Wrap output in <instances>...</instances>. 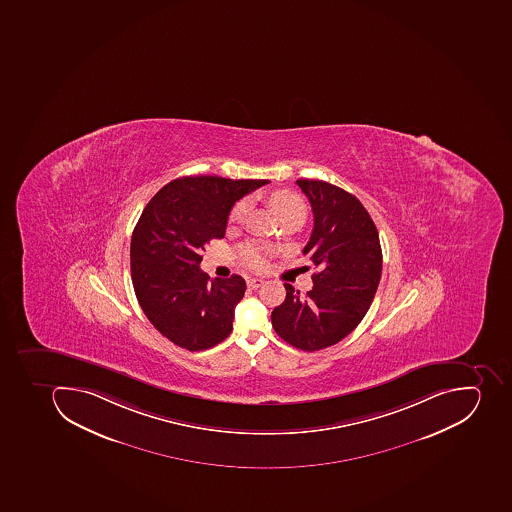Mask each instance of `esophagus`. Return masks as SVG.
Masks as SVG:
<instances>
[{
	"label": "esophagus",
	"instance_id": "obj_1",
	"mask_svg": "<svg viewBox=\"0 0 512 512\" xmlns=\"http://www.w3.org/2000/svg\"><path fill=\"white\" fill-rule=\"evenodd\" d=\"M262 283H264V280L258 279V277H253V279L246 280V285H248L250 288H253V290L262 287Z\"/></svg>",
	"mask_w": 512,
	"mask_h": 512
}]
</instances>
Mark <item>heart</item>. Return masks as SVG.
<instances>
[{
    "mask_svg": "<svg viewBox=\"0 0 512 512\" xmlns=\"http://www.w3.org/2000/svg\"><path fill=\"white\" fill-rule=\"evenodd\" d=\"M269 203H271L275 214L279 216L280 221H285L288 217L293 216H306L304 201L296 193L279 190V192H274L269 196ZM248 209H250V201H238L230 212L229 221L232 224H240L245 219ZM269 254H271L269 246L254 243V241L253 243H246L240 248L241 261L245 262L246 266L254 269V271H259V269L266 266Z\"/></svg>",
    "mask_w": 512,
    "mask_h": 512,
    "instance_id": "heart-1",
    "label": "heart"
}]
</instances>
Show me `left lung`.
<instances>
[{"mask_svg":"<svg viewBox=\"0 0 512 512\" xmlns=\"http://www.w3.org/2000/svg\"><path fill=\"white\" fill-rule=\"evenodd\" d=\"M308 196L314 227L303 253L312 262V290L285 283L287 296L272 311L282 340L303 351L329 348L358 327L382 275L379 232L361 201L324 180H296Z\"/></svg>","mask_w":512,"mask_h":512,"instance_id":"8db88e82","label":"left lung"}]
</instances>
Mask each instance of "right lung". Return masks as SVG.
Segmentation results:
<instances>
[{"instance_id": "obj_1", "label": "right lung", "mask_w": 512, "mask_h": 512, "mask_svg": "<svg viewBox=\"0 0 512 512\" xmlns=\"http://www.w3.org/2000/svg\"><path fill=\"white\" fill-rule=\"evenodd\" d=\"M267 183L190 175L164 185L143 209L130 241L133 290L154 329L174 345L203 351L232 332L245 280L209 282L201 253L224 238L233 204Z\"/></svg>"}]
</instances>
